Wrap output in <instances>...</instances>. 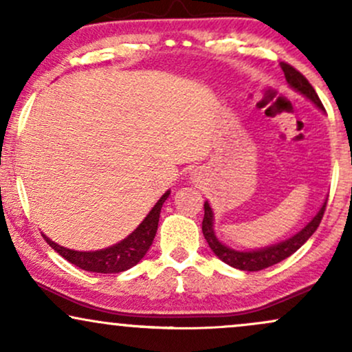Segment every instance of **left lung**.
<instances>
[{
  "label": "left lung",
  "instance_id": "obj_1",
  "mask_svg": "<svg viewBox=\"0 0 352 352\" xmlns=\"http://www.w3.org/2000/svg\"><path fill=\"white\" fill-rule=\"evenodd\" d=\"M281 69L285 72V78L288 80L289 86L296 89V91L301 92V94H305L309 100H313L319 109H324L322 107L321 100L318 98L316 91H314L313 86L309 84V80L306 79L300 71L294 69L292 64L288 63H281ZM326 201L321 207V210L316 213V217H314L313 220H311L309 223L301 230V232H298L296 235L288 238V240L281 241V243L278 245L266 246V248L254 250V252H236V250L228 248V246H225L223 243L218 241V238L215 236V232H213V212L212 208H210L208 201H205L204 205L205 215H204V221H201V232H204L205 240H207V243L210 248H212V252L215 253L221 261H225L227 265L233 266V268L243 270V272H260V270L270 268V266L280 263V261L286 260L288 256H292L296 250H300L301 246L308 241V238L316 232L319 223H321L322 215H324V210H326Z\"/></svg>",
  "mask_w": 352,
  "mask_h": 352
}]
</instances>
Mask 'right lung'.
Segmentation results:
<instances>
[{
	"mask_svg": "<svg viewBox=\"0 0 352 352\" xmlns=\"http://www.w3.org/2000/svg\"><path fill=\"white\" fill-rule=\"evenodd\" d=\"M168 195H170V192H165L155 204V207L151 210V213L144 218L142 223L127 238H124L120 243L109 246V248L98 250V252H74V250L59 246L47 236H43L54 252H58L64 260H67L80 270H86V272L92 273L125 272V270L132 268V266L139 263L144 258V254L151 248L153 238H155L157 227H159L160 210H162L164 201L168 199Z\"/></svg>",
	"mask_w": 352,
	"mask_h": 352,
	"instance_id": "obj_1",
	"label": "right lung"
}]
</instances>
